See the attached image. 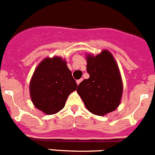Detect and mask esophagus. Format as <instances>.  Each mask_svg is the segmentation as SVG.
I'll list each match as a JSON object with an SVG mask.
<instances>
[{"mask_svg": "<svg viewBox=\"0 0 155 155\" xmlns=\"http://www.w3.org/2000/svg\"><path fill=\"white\" fill-rule=\"evenodd\" d=\"M82 81H83V79H80V80H78V81H77V84H78V85L79 84H80L81 83V82Z\"/></svg>", "mask_w": 155, "mask_h": 155, "instance_id": "esophagus-1", "label": "esophagus"}]
</instances>
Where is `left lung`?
Here are the masks:
<instances>
[{
	"instance_id": "8db88e82",
	"label": "left lung",
	"mask_w": 155,
	"mask_h": 155,
	"mask_svg": "<svg viewBox=\"0 0 155 155\" xmlns=\"http://www.w3.org/2000/svg\"><path fill=\"white\" fill-rule=\"evenodd\" d=\"M86 56L90 78L80 83L77 91L91 113L104 116L120 104L123 85L119 67L108 50Z\"/></svg>"
}]
</instances>
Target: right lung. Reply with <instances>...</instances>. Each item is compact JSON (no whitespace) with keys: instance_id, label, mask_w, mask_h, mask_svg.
Returning a JSON list of instances; mask_svg holds the SVG:
<instances>
[{"instance_id":"right-lung-1","label":"right lung","mask_w":155,"mask_h":155,"mask_svg":"<svg viewBox=\"0 0 155 155\" xmlns=\"http://www.w3.org/2000/svg\"><path fill=\"white\" fill-rule=\"evenodd\" d=\"M77 87L65 60L54 56L43 59L36 67L29 84V94L38 110L52 115L64 108L68 97Z\"/></svg>"}]
</instances>
